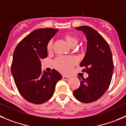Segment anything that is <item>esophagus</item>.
I'll return each instance as SVG.
<instances>
[{"label":"esophagus","instance_id":"34e87169","mask_svg":"<svg viewBox=\"0 0 126 126\" xmlns=\"http://www.w3.org/2000/svg\"><path fill=\"white\" fill-rule=\"evenodd\" d=\"M62 79H63V80H69V79H70V77H67V76L63 75V77H62Z\"/></svg>","mask_w":126,"mask_h":126}]
</instances>
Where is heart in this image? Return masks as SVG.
Segmentation results:
<instances>
[{"instance_id":"heart-1","label":"heart","mask_w":126,"mask_h":126,"mask_svg":"<svg viewBox=\"0 0 126 126\" xmlns=\"http://www.w3.org/2000/svg\"><path fill=\"white\" fill-rule=\"evenodd\" d=\"M64 39L71 46L74 47L78 43L79 39L77 36L70 34H66L64 35ZM53 47V42L49 41L47 43V50L51 51ZM77 61L74 57H59L55 61L54 66L55 68L63 73H68L71 70L72 68L77 63Z\"/></svg>"}]
</instances>
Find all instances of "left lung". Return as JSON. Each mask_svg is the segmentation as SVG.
<instances>
[{"mask_svg": "<svg viewBox=\"0 0 126 126\" xmlns=\"http://www.w3.org/2000/svg\"><path fill=\"white\" fill-rule=\"evenodd\" d=\"M84 32L87 39V52L80 66L88 74L85 79L79 77L80 85L73 95L83 103L99 99L108 89L112 77L114 63L109 44L95 29L87 26L76 28Z\"/></svg>", "mask_w": 126, "mask_h": 126, "instance_id": "obj_1", "label": "left lung"}]
</instances>
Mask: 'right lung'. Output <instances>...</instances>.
<instances>
[{
  "label": "right lung",
  "mask_w": 126,
  "mask_h": 126,
  "mask_svg": "<svg viewBox=\"0 0 126 126\" xmlns=\"http://www.w3.org/2000/svg\"><path fill=\"white\" fill-rule=\"evenodd\" d=\"M58 31L52 28L36 29L19 42L14 51L11 73L16 85L22 97L32 104H43L51 98L62 78L54 69L43 73L41 69V61L47 56V43Z\"/></svg>",
  "instance_id": "right-lung-1"
}]
</instances>
